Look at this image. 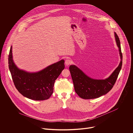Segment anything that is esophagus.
<instances>
[{
	"mask_svg": "<svg viewBox=\"0 0 133 133\" xmlns=\"http://www.w3.org/2000/svg\"><path fill=\"white\" fill-rule=\"evenodd\" d=\"M65 63L66 66H68V65H69L71 64V60L69 59H67L65 61Z\"/></svg>",
	"mask_w": 133,
	"mask_h": 133,
	"instance_id": "34e87169",
	"label": "esophagus"
}]
</instances>
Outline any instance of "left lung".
I'll list each match as a JSON object with an SVG mask.
<instances>
[{
	"instance_id": "1",
	"label": "left lung",
	"mask_w": 133,
	"mask_h": 133,
	"mask_svg": "<svg viewBox=\"0 0 133 133\" xmlns=\"http://www.w3.org/2000/svg\"><path fill=\"white\" fill-rule=\"evenodd\" d=\"M115 41L119 48L121 62L118 66L109 76L105 79H93L86 75L75 65H70L69 70L75 92L82 98L85 99L98 98L108 92L114 85L122 66L123 56L119 37L114 32Z\"/></svg>"
}]
</instances>
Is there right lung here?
Listing matches in <instances>:
<instances>
[{
	"instance_id": "obj_1",
	"label": "right lung",
	"mask_w": 133,
	"mask_h": 133,
	"mask_svg": "<svg viewBox=\"0 0 133 133\" xmlns=\"http://www.w3.org/2000/svg\"><path fill=\"white\" fill-rule=\"evenodd\" d=\"M64 62L62 59L41 71L29 72L15 65L12 46L8 56L9 68L16 89L24 97L35 101L46 100L51 96L55 81L65 68Z\"/></svg>"
}]
</instances>
